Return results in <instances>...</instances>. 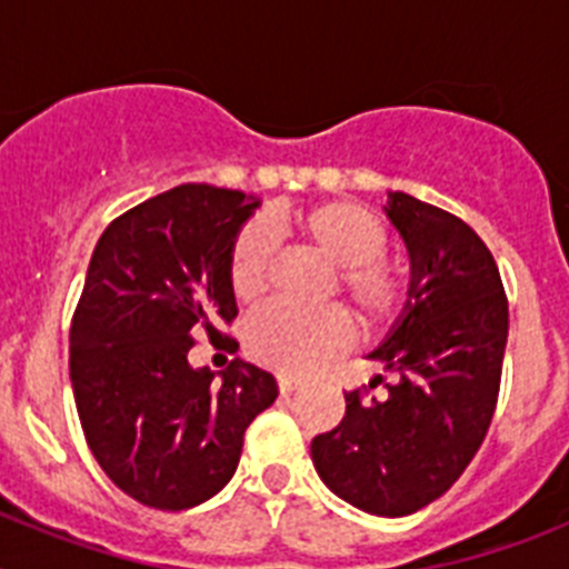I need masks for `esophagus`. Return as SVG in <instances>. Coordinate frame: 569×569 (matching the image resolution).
Returning a JSON list of instances; mask_svg holds the SVG:
<instances>
[{
    "label": "esophagus",
    "mask_w": 569,
    "mask_h": 569,
    "mask_svg": "<svg viewBox=\"0 0 569 569\" xmlns=\"http://www.w3.org/2000/svg\"><path fill=\"white\" fill-rule=\"evenodd\" d=\"M301 387V379H296V376H288V373H279V390L284 396L293 393V390H299Z\"/></svg>",
    "instance_id": "34e87169"
}]
</instances>
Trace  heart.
Wrapping results in <instances>:
<instances>
[{
    "label": "heart",
    "instance_id": "b5f03b06",
    "mask_svg": "<svg viewBox=\"0 0 569 569\" xmlns=\"http://www.w3.org/2000/svg\"><path fill=\"white\" fill-rule=\"evenodd\" d=\"M284 230L305 248L333 264L328 296L347 305L367 333L396 325L407 310L413 276L405 261L385 253L387 228L359 202H330L299 208L281 219ZM276 241L261 222H248L236 233L228 256V281L236 301L253 305L264 296L273 270ZM350 339V321L339 308L299 313L288 308L259 310L244 328V353L270 370L288 376L310 373L336 356Z\"/></svg>",
    "mask_w": 569,
    "mask_h": 569
}]
</instances>
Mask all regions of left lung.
I'll return each instance as SVG.
<instances>
[{
  "label": "left lung",
  "instance_id": "left-lung-1",
  "mask_svg": "<svg viewBox=\"0 0 569 569\" xmlns=\"http://www.w3.org/2000/svg\"><path fill=\"white\" fill-rule=\"evenodd\" d=\"M390 222L405 236L413 290L401 321L370 353L381 399L345 393V419L310 445L321 481L353 507L399 519L456 485L487 436L499 401L507 296L496 259L459 216L390 193Z\"/></svg>",
  "mask_w": 569,
  "mask_h": 569
}]
</instances>
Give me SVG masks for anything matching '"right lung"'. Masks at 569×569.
Wrapping results in <instances>:
<instances>
[{
  "label": "right lung",
  "instance_id": "obj_1",
  "mask_svg": "<svg viewBox=\"0 0 569 569\" xmlns=\"http://www.w3.org/2000/svg\"><path fill=\"white\" fill-rule=\"evenodd\" d=\"M259 202L179 184L104 228L70 325V381L90 453L122 492L188 510L222 490L244 430L279 396L268 370L233 359L216 381L188 361L193 333L233 345L228 256Z\"/></svg>",
  "mask_w": 569,
  "mask_h": 569
}]
</instances>
